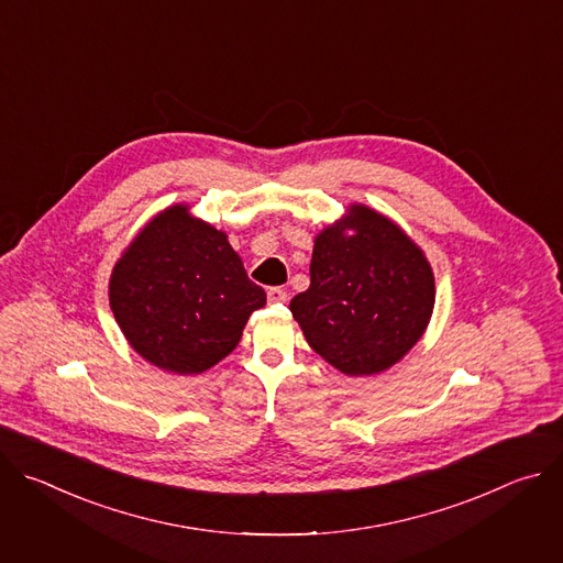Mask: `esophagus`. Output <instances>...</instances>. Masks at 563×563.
I'll return each mask as SVG.
<instances>
[{
	"label": "esophagus",
	"instance_id": "obj_1",
	"mask_svg": "<svg viewBox=\"0 0 563 563\" xmlns=\"http://www.w3.org/2000/svg\"><path fill=\"white\" fill-rule=\"evenodd\" d=\"M267 300L274 302V305H280V302H287V291L283 287H272L267 291Z\"/></svg>",
	"mask_w": 563,
	"mask_h": 563
}]
</instances>
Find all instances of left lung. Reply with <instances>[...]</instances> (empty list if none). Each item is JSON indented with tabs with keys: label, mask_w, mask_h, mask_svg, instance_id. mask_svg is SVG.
Returning <instances> with one entry per match:
<instances>
[{
	"label": "left lung",
	"mask_w": 563,
	"mask_h": 563,
	"mask_svg": "<svg viewBox=\"0 0 563 563\" xmlns=\"http://www.w3.org/2000/svg\"><path fill=\"white\" fill-rule=\"evenodd\" d=\"M309 289L289 302L309 347L347 376H372L426 334L434 274L423 250L380 211L352 202L313 238Z\"/></svg>",
	"instance_id": "left-lung-1"
}]
</instances>
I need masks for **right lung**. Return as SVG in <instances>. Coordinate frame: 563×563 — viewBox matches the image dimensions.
Segmentation results:
<instances>
[{
  "mask_svg": "<svg viewBox=\"0 0 563 563\" xmlns=\"http://www.w3.org/2000/svg\"><path fill=\"white\" fill-rule=\"evenodd\" d=\"M265 302L227 233L185 202L137 231L109 280V305L129 345L146 363L183 376L231 354Z\"/></svg>",
  "mask_w": 563,
  "mask_h": 563,
  "instance_id": "right-lung-1",
  "label": "right lung"
}]
</instances>
